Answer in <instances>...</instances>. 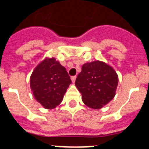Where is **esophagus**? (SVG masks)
Masks as SVG:
<instances>
[{"label": "esophagus", "instance_id": "obj_1", "mask_svg": "<svg viewBox=\"0 0 149 149\" xmlns=\"http://www.w3.org/2000/svg\"><path fill=\"white\" fill-rule=\"evenodd\" d=\"M71 80H72V83H74L76 81V76H72V77H71Z\"/></svg>", "mask_w": 149, "mask_h": 149}]
</instances>
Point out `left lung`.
<instances>
[{"instance_id": "8db88e82", "label": "left lung", "mask_w": 149, "mask_h": 149, "mask_svg": "<svg viewBox=\"0 0 149 149\" xmlns=\"http://www.w3.org/2000/svg\"><path fill=\"white\" fill-rule=\"evenodd\" d=\"M119 79L113 68L104 62L84 63L77 75L75 86L82 101L89 108H102L114 98Z\"/></svg>"}]
</instances>
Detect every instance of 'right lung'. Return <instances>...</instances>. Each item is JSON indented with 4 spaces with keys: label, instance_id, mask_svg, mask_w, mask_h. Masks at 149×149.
<instances>
[{
    "label": "right lung",
    "instance_id": "obj_1",
    "mask_svg": "<svg viewBox=\"0 0 149 149\" xmlns=\"http://www.w3.org/2000/svg\"><path fill=\"white\" fill-rule=\"evenodd\" d=\"M71 84L65 68L54 57L42 60L30 76V85L34 98L45 109L58 106Z\"/></svg>",
    "mask_w": 149,
    "mask_h": 149
}]
</instances>
